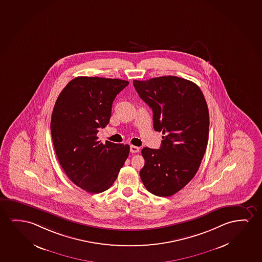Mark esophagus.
<instances>
[{"label": "esophagus", "instance_id": "1", "mask_svg": "<svg viewBox=\"0 0 262 262\" xmlns=\"http://www.w3.org/2000/svg\"><path fill=\"white\" fill-rule=\"evenodd\" d=\"M139 151H140V148L135 146V145H130V151L132 154H137V152H139Z\"/></svg>", "mask_w": 262, "mask_h": 262}]
</instances>
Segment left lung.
Instances as JSON below:
<instances>
[{
	"instance_id": "1",
	"label": "left lung",
	"mask_w": 262,
	"mask_h": 262,
	"mask_svg": "<svg viewBox=\"0 0 262 262\" xmlns=\"http://www.w3.org/2000/svg\"><path fill=\"white\" fill-rule=\"evenodd\" d=\"M141 99L152 110L154 128L164 135L160 149L144 147L141 180L151 194L170 196L199 170L207 149L209 113L199 86L177 76L133 81Z\"/></svg>"
}]
</instances>
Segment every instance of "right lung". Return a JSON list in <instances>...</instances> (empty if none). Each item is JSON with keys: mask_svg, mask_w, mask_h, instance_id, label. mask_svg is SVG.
<instances>
[{"mask_svg": "<svg viewBox=\"0 0 262 262\" xmlns=\"http://www.w3.org/2000/svg\"><path fill=\"white\" fill-rule=\"evenodd\" d=\"M128 81L120 79H73L55 101L51 117L55 155L67 177L89 193L111 188L125 160L129 145L98 140L110 122L113 100Z\"/></svg>", "mask_w": 262, "mask_h": 262, "instance_id": "obj_1", "label": "right lung"}]
</instances>
